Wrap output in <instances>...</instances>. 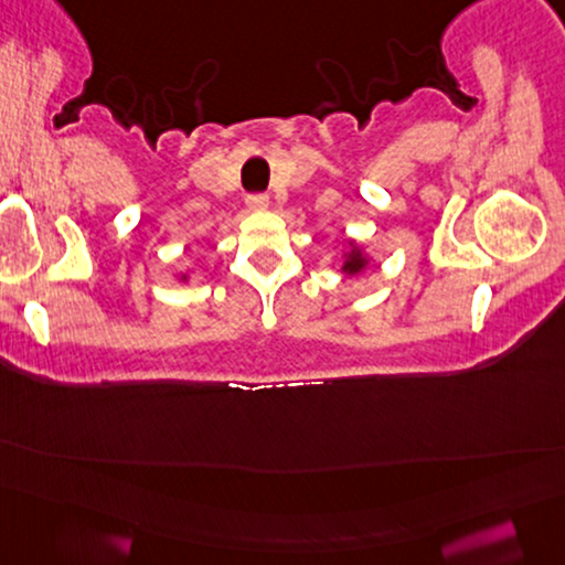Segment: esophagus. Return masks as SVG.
Segmentation results:
<instances>
[{
  "label": "esophagus",
  "mask_w": 565,
  "mask_h": 565,
  "mask_svg": "<svg viewBox=\"0 0 565 565\" xmlns=\"http://www.w3.org/2000/svg\"><path fill=\"white\" fill-rule=\"evenodd\" d=\"M246 205H248L250 211H264L266 205H268V199H266L264 193H250L248 199H246Z\"/></svg>",
  "instance_id": "esophagus-1"
}]
</instances>
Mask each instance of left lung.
<instances>
[{
  "mask_svg": "<svg viewBox=\"0 0 565 565\" xmlns=\"http://www.w3.org/2000/svg\"><path fill=\"white\" fill-rule=\"evenodd\" d=\"M349 246H352V248H349V250H347V254H344V264H342V271H344L347 276H354V274H360V271H362V268H364L366 264H370V262H366V256L362 254V248H360V246H356V244H354V241H349Z\"/></svg>",
  "mask_w": 565,
  "mask_h": 565,
  "instance_id": "left-lung-1",
  "label": "left lung"
}]
</instances>
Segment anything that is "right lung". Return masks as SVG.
Masks as SVG:
<instances>
[{
    "label": "right lung",
    "instance_id": "right-lung-1",
    "mask_svg": "<svg viewBox=\"0 0 565 565\" xmlns=\"http://www.w3.org/2000/svg\"><path fill=\"white\" fill-rule=\"evenodd\" d=\"M183 279H185V276H183Z\"/></svg>",
    "mask_w": 565,
    "mask_h": 565
}]
</instances>
